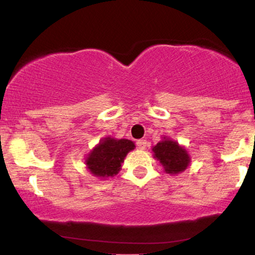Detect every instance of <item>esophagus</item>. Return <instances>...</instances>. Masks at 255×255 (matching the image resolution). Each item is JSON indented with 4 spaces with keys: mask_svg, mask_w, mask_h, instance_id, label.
I'll use <instances>...</instances> for the list:
<instances>
[{
    "mask_svg": "<svg viewBox=\"0 0 255 255\" xmlns=\"http://www.w3.org/2000/svg\"><path fill=\"white\" fill-rule=\"evenodd\" d=\"M136 146L140 150H145V148L147 147V141H146V140H137Z\"/></svg>",
    "mask_w": 255,
    "mask_h": 255,
    "instance_id": "obj_1",
    "label": "esophagus"
}]
</instances>
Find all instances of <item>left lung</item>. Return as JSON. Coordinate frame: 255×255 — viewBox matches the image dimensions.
Masks as SVG:
<instances>
[{
  "mask_svg": "<svg viewBox=\"0 0 255 255\" xmlns=\"http://www.w3.org/2000/svg\"><path fill=\"white\" fill-rule=\"evenodd\" d=\"M152 152L166 174H180L186 170L191 163V156L186 147L168 136H163V139L152 147Z\"/></svg>",
  "mask_w": 255,
  "mask_h": 255,
  "instance_id": "obj_1",
  "label": "left lung"
}]
</instances>
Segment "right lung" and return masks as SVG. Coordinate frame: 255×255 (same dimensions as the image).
<instances>
[{"mask_svg": "<svg viewBox=\"0 0 255 255\" xmlns=\"http://www.w3.org/2000/svg\"><path fill=\"white\" fill-rule=\"evenodd\" d=\"M134 148L135 144L128 139L103 137L85 158V164L93 176L107 180L119 174L126 156Z\"/></svg>", "mask_w": 255, "mask_h": 255, "instance_id": "obj_1", "label": "right lung"}]
</instances>
